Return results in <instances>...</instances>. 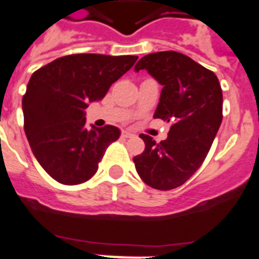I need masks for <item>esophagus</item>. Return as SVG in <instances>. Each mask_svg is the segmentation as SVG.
I'll return each mask as SVG.
<instances>
[{
  "mask_svg": "<svg viewBox=\"0 0 259 259\" xmlns=\"http://www.w3.org/2000/svg\"><path fill=\"white\" fill-rule=\"evenodd\" d=\"M134 136V134L130 131H123L121 132V138H124V139H128V138H132Z\"/></svg>",
  "mask_w": 259,
  "mask_h": 259,
  "instance_id": "esophagus-1",
  "label": "esophagus"
}]
</instances>
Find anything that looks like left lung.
<instances>
[{
  "mask_svg": "<svg viewBox=\"0 0 259 259\" xmlns=\"http://www.w3.org/2000/svg\"><path fill=\"white\" fill-rule=\"evenodd\" d=\"M139 70H147L163 86L153 117L172 125L160 143L140 135L145 149L134 163L147 185L169 191L204 163L222 121V90L214 72L177 51L145 55L135 66Z\"/></svg>",
  "mask_w": 259,
  "mask_h": 259,
  "instance_id": "left-lung-1",
  "label": "left lung"
}]
</instances>
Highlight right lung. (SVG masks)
I'll list each match as a JSON object with an SVG mask.
<instances>
[{
    "label": "right lung",
    "instance_id": "obj_1",
    "mask_svg": "<svg viewBox=\"0 0 259 259\" xmlns=\"http://www.w3.org/2000/svg\"><path fill=\"white\" fill-rule=\"evenodd\" d=\"M138 57L74 54L34 72L22 98L25 134L35 159L58 183L76 185L98 170L106 148L120 136L114 125L87 130L86 108L102 100Z\"/></svg>",
    "mask_w": 259,
    "mask_h": 259
}]
</instances>
